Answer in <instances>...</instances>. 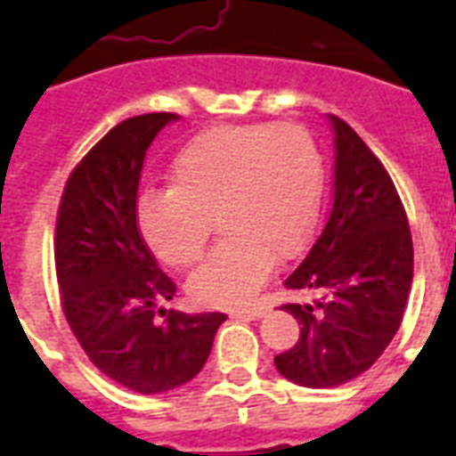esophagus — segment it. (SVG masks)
Listing matches in <instances>:
<instances>
[{"instance_id": "obj_1", "label": "esophagus", "mask_w": 456, "mask_h": 456, "mask_svg": "<svg viewBox=\"0 0 456 456\" xmlns=\"http://www.w3.org/2000/svg\"><path fill=\"white\" fill-rule=\"evenodd\" d=\"M267 314V307L263 305H253V307H239V310H232V317L239 319H260Z\"/></svg>"}]
</instances>
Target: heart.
Returning <instances> with one entry per match:
<instances>
[{
	"instance_id": "b5f03b06",
	"label": "heart",
	"mask_w": 456,
	"mask_h": 456,
	"mask_svg": "<svg viewBox=\"0 0 456 456\" xmlns=\"http://www.w3.org/2000/svg\"><path fill=\"white\" fill-rule=\"evenodd\" d=\"M170 182L139 196V234L160 263L184 270L217 222L224 241L193 272L189 293L200 305L236 307L256 298L274 257L289 260L310 239L324 158L303 125H215L172 158Z\"/></svg>"
}]
</instances>
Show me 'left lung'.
<instances>
[{"mask_svg": "<svg viewBox=\"0 0 456 456\" xmlns=\"http://www.w3.org/2000/svg\"><path fill=\"white\" fill-rule=\"evenodd\" d=\"M333 206L322 234L286 289L312 293L289 303L298 343L274 357L279 374L305 388H336L367 371L403 322L414 274L410 224L395 184L360 134L329 116Z\"/></svg>", "mask_w": 456, "mask_h": 456, "instance_id": "1", "label": "left lung"}]
</instances>
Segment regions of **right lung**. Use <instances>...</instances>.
<instances>
[{
	"instance_id": "obj_1",
	"label": "right lung",
	"mask_w": 456,
	"mask_h": 456,
	"mask_svg": "<svg viewBox=\"0 0 456 456\" xmlns=\"http://www.w3.org/2000/svg\"><path fill=\"white\" fill-rule=\"evenodd\" d=\"M172 120L179 116L127 118L82 158L61 196L53 243L61 305L75 338L102 374L142 395L191 381L227 319L158 310L177 289L139 234L137 191L146 151Z\"/></svg>"
}]
</instances>
